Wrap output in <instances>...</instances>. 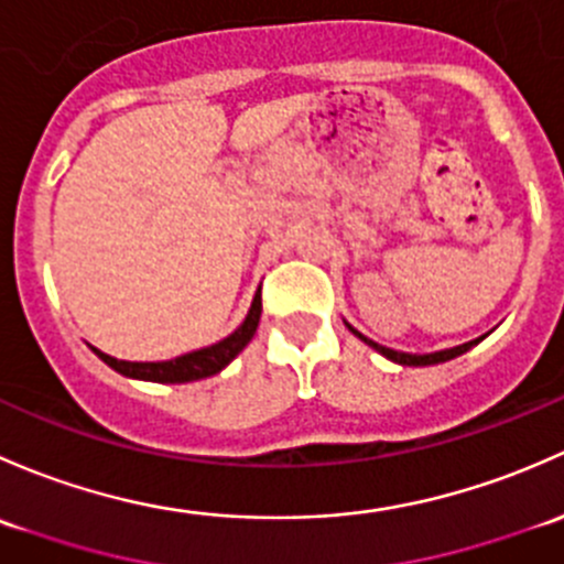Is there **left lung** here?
Segmentation results:
<instances>
[{"label":"left lung","instance_id":"8db88e82","mask_svg":"<svg viewBox=\"0 0 564 564\" xmlns=\"http://www.w3.org/2000/svg\"><path fill=\"white\" fill-rule=\"evenodd\" d=\"M345 325H347V328L352 330V334L358 336V339L364 341V345H369L371 350H377V352H380V356H386L388 361H393V364H402V367H434V364H445V361H451V358H456V356H464V352H467V350H473V347L478 345V341H484L486 336H489V334H484V336H478V339H473V341H464V345L448 347V350H437V352H423V356H417V352H402V350H391V347H382V345H377L375 339H369V336H364L361 330H356V328H352V325L347 323V321H345Z\"/></svg>","mask_w":564,"mask_h":564}]
</instances>
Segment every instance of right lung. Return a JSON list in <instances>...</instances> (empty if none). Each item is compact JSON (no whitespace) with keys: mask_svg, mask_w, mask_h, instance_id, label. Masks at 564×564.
<instances>
[{"mask_svg":"<svg viewBox=\"0 0 564 564\" xmlns=\"http://www.w3.org/2000/svg\"><path fill=\"white\" fill-rule=\"evenodd\" d=\"M260 312H263V304H260V288H258L247 317H243V323L234 330V334L225 336V339H219V341H214V345L200 347V350L184 352V356L171 358V361H147V364L119 361V358L108 356V352L97 350V347H91V350H95V356L100 358V361H106L110 369L119 371V375H124V377H132V380H147V382L203 380V377H212V375H217V371H223L236 356H239L243 347L252 341L254 330H258V323H260Z\"/></svg>","mask_w":564,"mask_h":564,"instance_id":"obj_1","label":"right lung"}]
</instances>
